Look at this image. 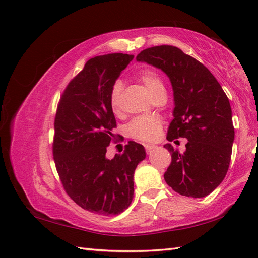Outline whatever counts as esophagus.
I'll return each mask as SVG.
<instances>
[{"mask_svg":"<svg viewBox=\"0 0 258 258\" xmlns=\"http://www.w3.org/2000/svg\"><path fill=\"white\" fill-rule=\"evenodd\" d=\"M155 147H156L155 145H145V150L147 152V154H151V153L154 151Z\"/></svg>","mask_w":258,"mask_h":258,"instance_id":"esophagus-1","label":"esophagus"}]
</instances>
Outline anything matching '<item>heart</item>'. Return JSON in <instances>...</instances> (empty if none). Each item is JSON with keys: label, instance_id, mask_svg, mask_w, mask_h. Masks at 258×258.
<instances>
[{"label": "heart", "instance_id": "b5f03b06", "mask_svg": "<svg viewBox=\"0 0 258 258\" xmlns=\"http://www.w3.org/2000/svg\"><path fill=\"white\" fill-rule=\"evenodd\" d=\"M141 81L143 82L153 97H155L160 92L165 91V86H164L160 76L152 71H146L142 74ZM122 89V82L116 81L112 86L111 94H109V103H111V106L115 113L118 112L119 95ZM161 131L162 122L157 117H138L133 119L128 125V132L133 138L146 142L155 141L160 136Z\"/></svg>", "mask_w": 258, "mask_h": 258}]
</instances>
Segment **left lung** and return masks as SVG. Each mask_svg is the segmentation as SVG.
<instances>
[{"label": "left lung", "instance_id": "obj_1", "mask_svg": "<svg viewBox=\"0 0 258 258\" xmlns=\"http://www.w3.org/2000/svg\"><path fill=\"white\" fill-rule=\"evenodd\" d=\"M136 61L147 63L167 75L174 96L173 119L167 141L185 138L186 151L164 147L172 163L164 174L178 194L200 199L220 185L228 171L234 142L232 108L214 75L204 65L171 45L142 51Z\"/></svg>", "mask_w": 258, "mask_h": 258}]
</instances>
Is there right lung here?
<instances>
[{"label":"right lung","mask_w":258,"mask_h":258,"mask_svg":"<svg viewBox=\"0 0 258 258\" xmlns=\"http://www.w3.org/2000/svg\"><path fill=\"white\" fill-rule=\"evenodd\" d=\"M133 58L122 53L91 58L64 91L54 123L53 155L65 190L82 208L104 216L130 206L135 168L146 157L144 146L132 141L122 154L106 157L116 126L109 94Z\"/></svg>","instance_id":"add662e5"}]
</instances>
